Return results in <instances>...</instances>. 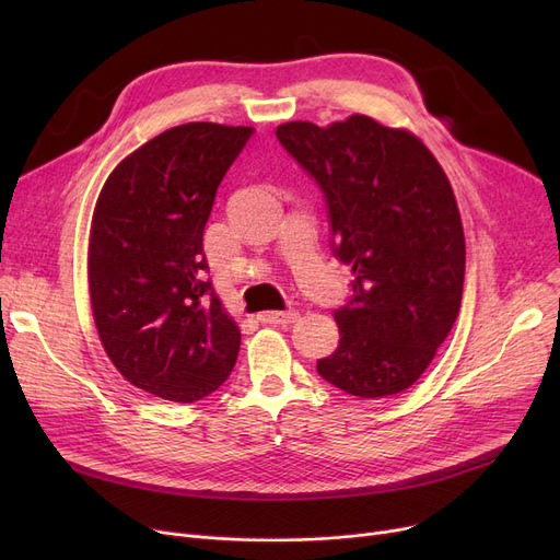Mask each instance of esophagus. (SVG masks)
Wrapping results in <instances>:
<instances>
[{
  "instance_id": "esophagus-1",
  "label": "esophagus",
  "mask_w": 560,
  "mask_h": 560,
  "mask_svg": "<svg viewBox=\"0 0 560 560\" xmlns=\"http://www.w3.org/2000/svg\"><path fill=\"white\" fill-rule=\"evenodd\" d=\"M300 313L295 308L290 311H265L258 315V319L262 325H292V322H298Z\"/></svg>"
}]
</instances>
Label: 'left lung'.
<instances>
[{"instance_id": "8db88e82", "label": "left lung", "mask_w": 560, "mask_h": 560, "mask_svg": "<svg viewBox=\"0 0 560 560\" xmlns=\"http://www.w3.org/2000/svg\"><path fill=\"white\" fill-rule=\"evenodd\" d=\"M327 201L331 249L351 265L340 342L319 376L361 399L410 388L458 317L465 235L454 190L427 144L368 115L277 127Z\"/></svg>"}]
</instances>
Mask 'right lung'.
<instances>
[{"mask_svg": "<svg viewBox=\"0 0 560 560\" xmlns=\"http://www.w3.org/2000/svg\"><path fill=\"white\" fill-rule=\"evenodd\" d=\"M252 127H172L117 165L93 215L88 283L100 340L140 390L192 404L218 390L241 329L206 279L203 226Z\"/></svg>", "mask_w": 560, "mask_h": 560, "instance_id": "1", "label": "right lung"}]
</instances>
